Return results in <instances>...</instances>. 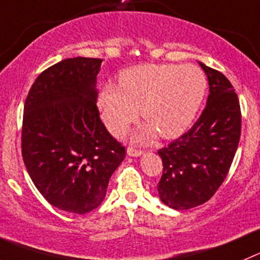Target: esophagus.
<instances>
[{"label":"esophagus","mask_w":260,"mask_h":260,"mask_svg":"<svg viewBox=\"0 0 260 260\" xmlns=\"http://www.w3.org/2000/svg\"><path fill=\"white\" fill-rule=\"evenodd\" d=\"M143 154V150L142 149H135V148L130 147L127 149V155L130 157H139V155Z\"/></svg>","instance_id":"34e87169"}]
</instances>
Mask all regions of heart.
<instances>
[{"label":"heart","instance_id":"1","mask_svg":"<svg viewBox=\"0 0 260 260\" xmlns=\"http://www.w3.org/2000/svg\"><path fill=\"white\" fill-rule=\"evenodd\" d=\"M203 71L192 65L145 63L123 70L118 88L106 85L100 95L102 117L111 132H125L142 116L149 125L138 139L148 140L157 132L166 139L177 138L194 121L206 94Z\"/></svg>","mask_w":260,"mask_h":260}]
</instances>
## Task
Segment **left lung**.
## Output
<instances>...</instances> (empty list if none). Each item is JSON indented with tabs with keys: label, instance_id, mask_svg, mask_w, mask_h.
<instances>
[{
	"label": "left lung",
	"instance_id": "1",
	"mask_svg": "<svg viewBox=\"0 0 260 260\" xmlns=\"http://www.w3.org/2000/svg\"><path fill=\"white\" fill-rule=\"evenodd\" d=\"M199 65L209 84L206 108L189 132L158 150L163 163L158 194L166 206L180 211L213 197L229 174L241 134V111L232 84L219 71Z\"/></svg>",
	"mask_w": 260,
	"mask_h": 260
}]
</instances>
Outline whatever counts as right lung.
<instances>
[{"instance_id": "obj_1", "label": "right lung", "mask_w": 260, "mask_h": 260, "mask_svg": "<svg viewBox=\"0 0 260 260\" xmlns=\"http://www.w3.org/2000/svg\"><path fill=\"white\" fill-rule=\"evenodd\" d=\"M101 58H66L44 70L24 105L21 153L28 174L56 208L84 214L103 202L126 150L101 121Z\"/></svg>"}]
</instances>
